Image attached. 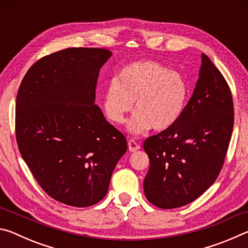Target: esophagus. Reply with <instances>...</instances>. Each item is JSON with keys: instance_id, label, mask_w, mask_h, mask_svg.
Listing matches in <instances>:
<instances>
[{"instance_id": "obj_1", "label": "esophagus", "mask_w": 248, "mask_h": 248, "mask_svg": "<svg viewBox=\"0 0 248 248\" xmlns=\"http://www.w3.org/2000/svg\"><path fill=\"white\" fill-rule=\"evenodd\" d=\"M128 146H129V151H131V152H136V151L140 149L139 143H137V141L133 139L128 141Z\"/></svg>"}]
</instances>
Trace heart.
<instances>
[{
	"instance_id": "1",
	"label": "heart",
	"mask_w": 248,
	"mask_h": 248,
	"mask_svg": "<svg viewBox=\"0 0 248 248\" xmlns=\"http://www.w3.org/2000/svg\"><path fill=\"white\" fill-rule=\"evenodd\" d=\"M189 95V82L178 71L155 61H137L125 65L107 86L104 110L112 124H121L136 102L129 131L139 134L151 128L164 131L183 116Z\"/></svg>"
}]
</instances>
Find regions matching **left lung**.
I'll use <instances>...</instances> for the list:
<instances>
[{
  "instance_id": "obj_1",
  "label": "left lung",
  "mask_w": 248,
  "mask_h": 248,
  "mask_svg": "<svg viewBox=\"0 0 248 248\" xmlns=\"http://www.w3.org/2000/svg\"><path fill=\"white\" fill-rule=\"evenodd\" d=\"M233 124L230 87L202 53L199 78L183 116L143 143L150 158L143 183L146 199L158 208L174 209L202 195L223 166Z\"/></svg>"
}]
</instances>
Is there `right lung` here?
<instances>
[{
    "mask_svg": "<svg viewBox=\"0 0 248 248\" xmlns=\"http://www.w3.org/2000/svg\"><path fill=\"white\" fill-rule=\"evenodd\" d=\"M111 57L102 48H68L27 71L16 97L19 152L54 200L90 207L106 196L127 140L95 105L99 70Z\"/></svg>",
    "mask_w": 248,
    "mask_h": 248,
    "instance_id": "1",
    "label": "right lung"
}]
</instances>
